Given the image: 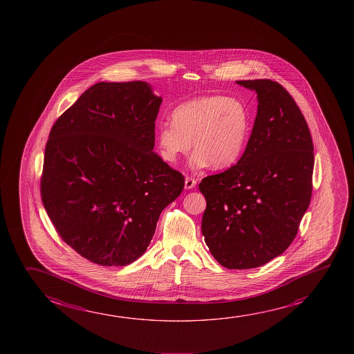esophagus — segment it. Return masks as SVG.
Returning <instances> with one entry per match:
<instances>
[{"instance_id": "1", "label": "esophagus", "mask_w": 354, "mask_h": 354, "mask_svg": "<svg viewBox=\"0 0 354 354\" xmlns=\"http://www.w3.org/2000/svg\"><path fill=\"white\" fill-rule=\"evenodd\" d=\"M196 185V180L192 178V176H186L185 178V189L187 190H190V189H194Z\"/></svg>"}]
</instances>
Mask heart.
Returning <instances> with one entry per match:
<instances>
[{
  "label": "heart",
  "instance_id": "heart-1",
  "mask_svg": "<svg viewBox=\"0 0 354 354\" xmlns=\"http://www.w3.org/2000/svg\"><path fill=\"white\" fill-rule=\"evenodd\" d=\"M173 123H162L157 143L162 160L173 162L192 148L194 168H228L237 162L248 136V112L241 100L207 95L179 104Z\"/></svg>",
  "mask_w": 354,
  "mask_h": 354
}]
</instances>
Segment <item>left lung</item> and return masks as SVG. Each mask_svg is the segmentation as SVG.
<instances>
[{"label":"left lung","instance_id":"1","mask_svg":"<svg viewBox=\"0 0 354 354\" xmlns=\"http://www.w3.org/2000/svg\"><path fill=\"white\" fill-rule=\"evenodd\" d=\"M254 90L258 111L243 156L198 184L206 198L203 230L227 269H252L284 253L313 194V145L306 120L284 87L239 80Z\"/></svg>","mask_w":354,"mask_h":354}]
</instances>
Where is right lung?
<instances>
[{
  "mask_svg": "<svg viewBox=\"0 0 354 354\" xmlns=\"http://www.w3.org/2000/svg\"><path fill=\"white\" fill-rule=\"evenodd\" d=\"M162 97L145 82H97L54 123L41 201L79 254L123 267L145 253L184 176L153 151Z\"/></svg>",
  "mask_w": 354,
  "mask_h": 354,
  "instance_id": "right-lung-1",
  "label": "right lung"
}]
</instances>
